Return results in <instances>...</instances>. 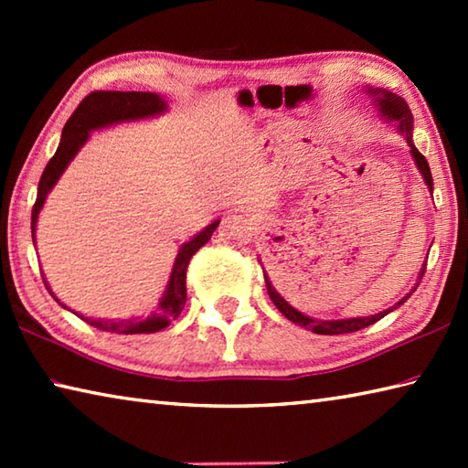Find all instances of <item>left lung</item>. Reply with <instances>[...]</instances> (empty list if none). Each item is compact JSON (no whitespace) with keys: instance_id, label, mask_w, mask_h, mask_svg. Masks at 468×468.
Wrapping results in <instances>:
<instances>
[{"instance_id":"1","label":"left lung","mask_w":468,"mask_h":468,"mask_svg":"<svg viewBox=\"0 0 468 468\" xmlns=\"http://www.w3.org/2000/svg\"><path fill=\"white\" fill-rule=\"evenodd\" d=\"M366 92L369 94L371 102H374V107L378 109L379 117H382L386 123H394V128L399 130V133L405 136L407 144L410 148V156H413V161L417 165L419 173H421V177L425 181L427 189H430V194H433V179H431L430 165H427L425 156L419 153L415 142H413V113H410L407 101L399 97L396 92H390L386 89H374V86H366ZM423 272H425V264L421 271H419L417 284L423 279ZM264 279H266L268 295H271L272 303L276 305V310H279L284 318L291 320L292 324H297V326L305 328V330H312V332H315V335H346V332H357L361 328H367V326H371V324H376L378 320H382L384 315H388L394 310H399V307L410 297V292L417 289V284H415V287L410 289V292H407L405 297L396 301V303L388 307V310L374 314V315H363V318H345V320H315V318H310V315H305L299 310H295V307H292L289 301L272 287V282H271V279H268L266 272H264Z\"/></svg>"}]
</instances>
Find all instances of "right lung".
Returning a JSON list of instances; mask_svg holds the SVG:
<instances>
[{
    "label": "right lung",
    "mask_w": 468,
    "mask_h": 468,
    "mask_svg": "<svg viewBox=\"0 0 468 468\" xmlns=\"http://www.w3.org/2000/svg\"><path fill=\"white\" fill-rule=\"evenodd\" d=\"M169 109L167 101H165L161 94L156 92H120V90H97L90 92L78 109L72 113V117L63 125L59 146L55 150V154L41 176L37 189V202L33 206V217H30V229H33V243H37V220L41 215L47 196L51 194V189L58 184L63 171L68 169V165L74 161V156L80 153V148L89 142L90 133L97 130L111 128V125L120 123H130V122H142L150 120V117L163 115L165 111ZM220 220H212L208 227H204L200 233L194 235L192 239L181 245L176 262H173L167 287H165L161 299H158L156 312H153L146 318H130V320H107V318H86V315L69 310L68 305H63L61 301L55 297L49 284L45 281L47 291L51 292L53 299L58 301L61 307H66L68 312L76 314L78 318L89 322L90 326L105 330V332H115V335H148V332H158L167 328L171 320H176L186 305L187 289H186V271L189 260H192L194 253L202 248L204 243H208L212 233L217 231Z\"/></svg>",
    "instance_id": "obj_1"
}]
</instances>
